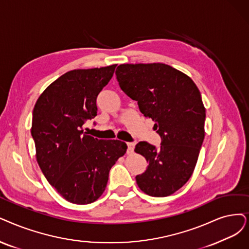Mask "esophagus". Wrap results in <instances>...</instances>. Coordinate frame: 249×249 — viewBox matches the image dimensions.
I'll use <instances>...</instances> for the list:
<instances>
[{
  "instance_id": "1",
  "label": "esophagus",
  "mask_w": 249,
  "mask_h": 249,
  "mask_svg": "<svg viewBox=\"0 0 249 249\" xmlns=\"http://www.w3.org/2000/svg\"><path fill=\"white\" fill-rule=\"evenodd\" d=\"M126 145H127V152L128 153H132L134 151L136 144L134 142H128V143H126Z\"/></svg>"
}]
</instances>
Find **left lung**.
I'll return each mask as SVG.
<instances>
[{
	"instance_id": "left-lung-1",
	"label": "left lung",
	"mask_w": 249,
	"mask_h": 249,
	"mask_svg": "<svg viewBox=\"0 0 249 249\" xmlns=\"http://www.w3.org/2000/svg\"><path fill=\"white\" fill-rule=\"evenodd\" d=\"M116 79L144 116L155 122L158 148L139 142L135 151L149 163L136 181L143 192L165 197L183 187L193 174L204 139L205 108L192 79L163 63L121 64Z\"/></svg>"
}]
</instances>
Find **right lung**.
<instances>
[{
  "label": "right lung",
  "instance_id": "right-lung-1",
  "mask_svg": "<svg viewBox=\"0 0 249 249\" xmlns=\"http://www.w3.org/2000/svg\"><path fill=\"white\" fill-rule=\"evenodd\" d=\"M115 67L68 71L46 89L34 108L37 163L48 182L71 203L96 201L105 190L110 168L126 151L124 142L98 140L83 130L88 119L97 115V96Z\"/></svg>",
  "mask_w": 249,
  "mask_h": 249
}]
</instances>
